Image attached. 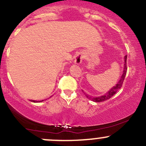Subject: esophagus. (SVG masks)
<instances>
[{
    "label": "esophagus",
    "instance_id": "1",
    "mask_svg": "<svg viewBox=\"0 0 146 146\" xmlns=\"http://www.w3.org/2000/svg\"><path fill=\"white\" fill-rule=\"evenodd\" d=\"M83 60H84L83 53H79V54H77L76 56H75L74 62L76 64H80Z\"/></svg>",
    "mask_w": 146,
    "mask_h": 146
}]
</instances>
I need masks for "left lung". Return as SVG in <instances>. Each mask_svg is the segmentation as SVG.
<instances>
[{"label": "left lung", "instance_id": "1", "mask_svg": "<svg viewBox=\"0 0 146 146\" xmlns=\"http://www.w3.org/2000/svg\"><path fill=\"white\" fill-rule=\"evenodd\" d=\"M126 59H127V56L125 57V64H124V68H123V73L121 77L120 80L119 82H118L117 84L115 86H113L111 90H109L106 94L103 95V96H97V97H92L91 96L88 94H85V96H86V98L90 100H92L93 102H104V101L108 100L110 98H111L119 89L121 88L123 83V81L124 79H125V74H126V72H127V64H126Z\"/></svg>", "mask_w": 146, "mask_h": 146}]
</instances>
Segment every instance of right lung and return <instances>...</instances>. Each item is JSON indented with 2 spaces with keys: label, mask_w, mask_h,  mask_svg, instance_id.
Instances as JSON below:
<instances>
[{
  "label": "right lung",
  "mask_w": 146,
  "mask_h": 146,
  "mask_svg": "<svg viewBox=\"0 0 146 146\" xmlns=\"http://www.w3.org/2000/svg\"><path fill=\"white\" fill-rule=\"evenodd\" d=\"M31 102H43L42 101H39V102H37V101H34V100H31Z\"/></svg>",
  "instance_id": "obj_1"
}]
</instances>
